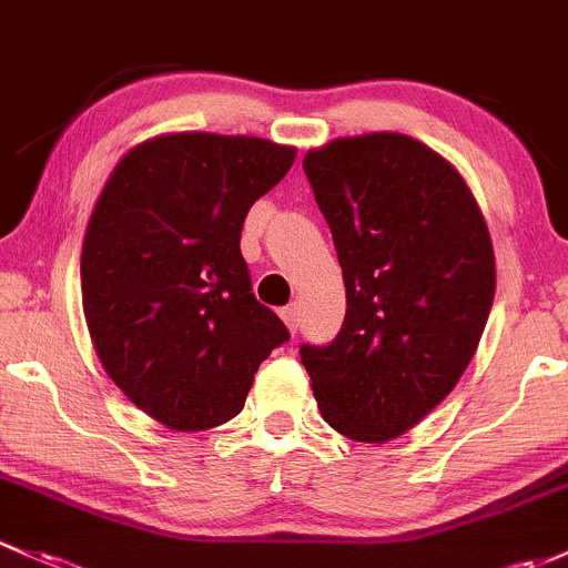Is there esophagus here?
Here are the masks:
<instances>
[{
  "label": "esophagus",
  "instance_id": "obj_1",
  "mask_svg": "<svg viewBox=\"0 0 568 568\" xmlns=\"http://www.w3.org/2000/svg\"><path fill=\"white\" fill-rule=\"evenodd\" d=\"M278 316H282V320H284V325L290 327L292 333L297 331V306H284L282 311H278Z\"/></svg>",
  "mask_w": 568,
  "mask_h": 568
}]
</instances>
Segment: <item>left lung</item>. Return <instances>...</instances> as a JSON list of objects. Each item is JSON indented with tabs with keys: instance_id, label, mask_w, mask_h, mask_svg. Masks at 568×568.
<instances>
[{
	"instance_id": "1",
	"label": "left lung",
	"mask_w": 568,
	"mask_h": 568,
	"mask_svg": "<svg viewBox=\"0 0 568 568\" xmlns=\"http://www.w3.org/2000/svg\"><path fill=\"white\" fill-rule=\"evenodd\" d=\"M346 286L327 346H301L325 423L352 442L412 430L460 382L496 295V254L463 175L400 132L303 160Z\"/></svg>"
}]
</instances>
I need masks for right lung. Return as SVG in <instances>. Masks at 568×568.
<instances>
[{
    "label": "right lung",
    "mask_w": 568,
    "mask_h": 568,
    "mask_svg": "<svg viewBox=\"0 0 568 568\" xmlns=\"http://www.w3.org/2000/svg\"><path fill=\"white\" fill-rule=\"evenodd\" d=\"M295 154L265 138L170 132L126 151L97 197L81 252L91 344L164 428L241 414L260 363L290 338L254 297L241 230Z\"/></svg>",
    "instance_id": "right-lung-1"
}]
</instances>
